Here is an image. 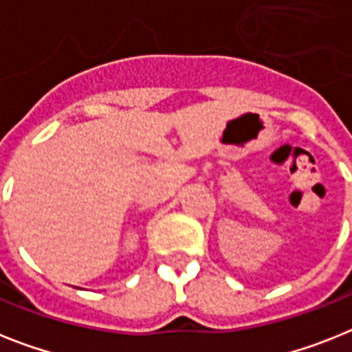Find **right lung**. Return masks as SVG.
<instances>
[{
	"instance_id": "add662e5",
	"label": "right lung",
	"mask_w": 352,
	"mask_h": 352,
	"mask_svg": "<svg viewBox=\"0 0 352 352\" xmlns=\"http://www.w3.org/2000/svg\"><path fill=\"white\" fill-rule=\"evenodd\" d=\"M76 289H79V287H76Z\"/></svg>"
}]
</instances>
